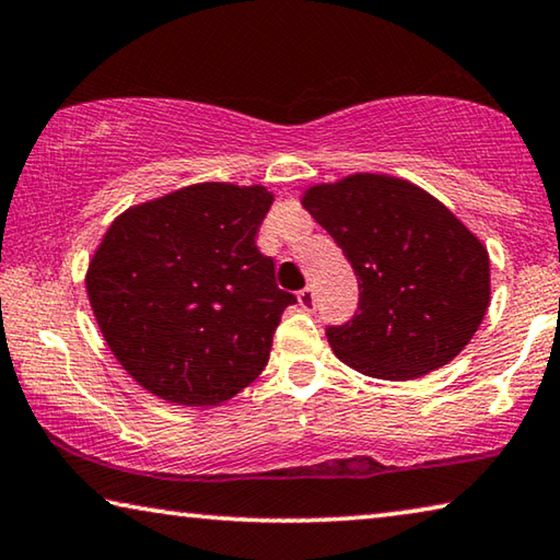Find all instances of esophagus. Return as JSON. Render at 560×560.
Segmentation results:
<instances>
[{
	"label": "esophagus",
	"instance_id": "1",
	"mask_svg": "<svg viewBox=\"0 0 560 560\" xmlns=\"http://www.w3.org/2000/svg\"><path fill=\"white\" fill-rule=\"evenodd\" d=\"M299 306L304 308V312H314V308H316V294H314L312 287L304 289V291H299Z\"/></svg>",
	"mask_w": 560,
	"mask_h": 560
}]
</instances>
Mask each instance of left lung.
I'll return each instance as SVG.
<instances>
[{
  "instance_id": "1",
  "label": "left lung",
  "mask_w": 560,
  "mask_h": 560,
  "mask_svg": "<svg viewBox=\"0 0 560 560\" xmlns=\"http://www.w3.org/2000/svg\"><path fill=\"white\" fill-rule=\"evenodd\" d=\"M301 203L359 277V312L326 328L336 357L366 376L408 381L464 351L491 301V261L454 211L388 174L314 184Z\"/></svg>"
}]
</instances>
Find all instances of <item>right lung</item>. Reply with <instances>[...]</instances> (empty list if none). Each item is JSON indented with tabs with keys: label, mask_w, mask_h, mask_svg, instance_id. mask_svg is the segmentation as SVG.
Here are the masks:
<instances>
[{
	"label": "right lung",
	"mask_w": 560,
	"mask_h": 560,
	"mask_svg": "<svg viewBox=\"0 0 560 560\" xmlns=\"http://www.w3.org/2000/svg\"><path fill=\"white\" fill-rule=\"evenodd\" d=\"M273 194L203 182L129 207L89 261L86 296L121 369L176 406H219L261 374L283 308L256 248Z\"/></svg>",
	"instance_id": "add662e5"
}]
</instances>
